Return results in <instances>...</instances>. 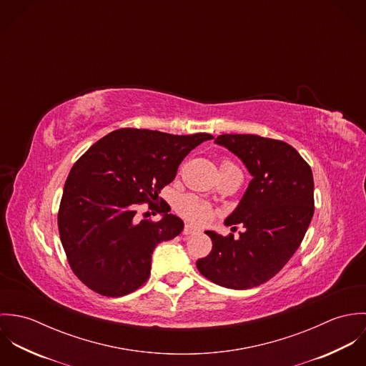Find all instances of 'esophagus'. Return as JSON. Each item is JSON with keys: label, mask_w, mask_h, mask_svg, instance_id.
<instances>
[{"label": "esophagus", "mask_w": 366, "mask_h": 366, "mask_svg": "<svg viewBox=\"0 0 366 366\" xmlns=\"http://www.w3.org/2000/svg\"><path fill=\"white\" fill-rule=\"evenodd\" d=\"M196 232V228H193L192 225H186L184 229H183V235H190V234H194Z\"/></svg>", "instance_id": "obj_1"}]
</instances>
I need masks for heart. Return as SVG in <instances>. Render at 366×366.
<instances>
[{
    "instance_id": "obj_1",
    "label": "heart",
    "mask_w": 366,
    "mask_h": 366,
    "mask_svg": "<svg viewBox=\"0 0 366 366\" xmlns=\"http://www.w3.org/2000/svg\"><path fill=\"white\" fill-rule=\"evenodd\" d=\"M227 167H235L232 162L229 160H222L221 163V169H227ZM177 211L187 219H190L194 224H206L212 215V209L211 206L207 204L206 202L200 200L196 196H184L177 202L176 206Z\"/></svg>"
}]
</instances>
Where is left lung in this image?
<instances>
[{
    "label": "left lung",
    "mask_w": 366,
    "mask_h": 366,
    "mask_svg": "<svg viewBox=\"0 0 366 366\" xmlns=\"http://www.w3.org/2000/svg\"><path fill=\"white\" fill-rule=\"evenodd\" d=\"M215 144L239 157L254 179L238 207L225 219L227 225L241 224L245 231L238 239L232 234L221 237L206 231L212 249L196 264L215 285L252 289L272 279L300 247L313 218V172L283 141L222 134Z\"/></svg>",
    "instance_id": "left-lung-1"
}]
</instances>
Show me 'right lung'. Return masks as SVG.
Instances as JSON below:
<instances>
[{"label": "right lung", "instance_id": "obj_1", "mask_svg": "<svg viewBox=\"0 0 366 366\" xmlns=\"http://www.w3.org/2000/svg\"><path fill=\"white\" fill-rule=\"evenodd\" d=\"M212 138L121 128L79 157L64 183L57 225L69 264L89 289L119 297L148 280L155 247L177 237L184 224L167 214L166 202L160 221H138L137 209H155L182 160Z\"/></svg>", "mask_w": 366, "mask_h": 366}]
</instances>
